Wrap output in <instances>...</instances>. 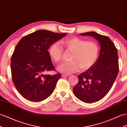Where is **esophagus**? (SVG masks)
<instances>
[{
  "instance_id": "1",
  "label": "esophagus",
  "mask_w": 127,
  "mask_h": 127,
  "mask_svg": "<svg viewBox=\"0 0 127 127\" xmlns=\"http://www.w3.org/2000/svg\"><path fill=\"white\" fill-rule=\"evenodd\" d=\"M70 75L69 74H62V76L63 77H68Z\"/></svg>"
}]
</instances>
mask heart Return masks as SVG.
<instances>
[{
    "label": "heart",
    "mask_w": 127,
    "mask_h": 127,
    "mask_svg": "<svg viewBox=\"0 0 127 127\" xmlns=\"http://www.w3.org/2000/svg\"><path fill=\"white\" fill-rule=\"evenodd\" d=\"M61 43L67 50L72 51L69 62L64 63L58 67L61 72L70 74L78 71L86 70L92 67L96 62L99 54V47L94 41H86L77 37L65 39ZM63 48L57 42L52 44L48 53L51 59L58 63L62 60Z\"/></svg>",
    "instance_id": "b5f03b06"
}]
</instances>
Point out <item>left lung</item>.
<instances>
[{"mask_svg":"<svg viewBox=\"0 0 127 127\" xmlns=\"http://www.w3.org/2000/svg\"><path fill=\"white\" fill-rule=\"evenodd\" d=\"M91 36L100 45L99 56L92 67L78 76L79 82L73 92L78 99L85 103L102 99L108 93L119 72L118 50L110 39L95 32L80 34Z\"/></svg>","mask_w":127,"mask_h":127,"instance_id":"obj_1","label":"left lung"}]
</instances>
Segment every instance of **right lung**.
<instances>
[{
    "label": "right lung",
    "instance_id": "obj_1",
    "mask_svg": "<svg viewBox=\"0 0 127 127\" xmlns=\"http://www.w3.org/2000/svg\"><path fill=\"white\" fill-rule=\"evenodd\" d=\"M66 35L47 30H38L22 37L11 57V69L14 85L19 93L28 100L40 102L54 92L61 73L44 74L55 70L48 49Z\"/></svg>",
    "mask_w": 127,
    "mask_h": 127
}]
</instances>
